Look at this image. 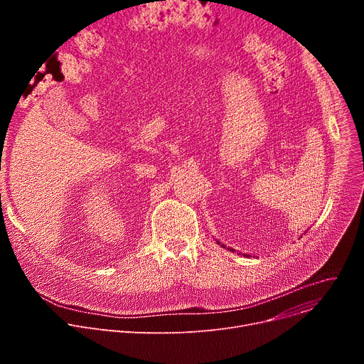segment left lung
Returning <instances> with one entry per match:
<instances>
[{
  "instance_id": "1",
  "label": "left lung",
  "mask_w": 364,
  "mask_h": 364,
  "mask_svg": "<svg viewBox=\"0 0 364 364\" xmlns=\"http://www.w3.org/2000/svg\"><path fill=\"white\" fill-rule=\"evenodd\" d=\"M221 246H224V245H221ZM232 251H235V250H232Z\"/></svg>"
}]
</instances>
